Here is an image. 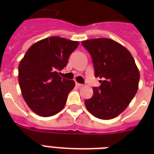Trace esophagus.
<instances>
[{"mask_svg":"<svg viewBox=\"0 0 154 154\" xmlns=\"http://www.w3.org/2000/svg\"><path fill=\"white\" fill-rule=\"evenodd\" d=\"M76 86L78 87V88H82V87H83V85L82 84H80V83H76Z\"/></svg>","mask_w":154,"mask_h":154,"instance_id":"esophagus-1","label":"esophagus"}]
</instances>
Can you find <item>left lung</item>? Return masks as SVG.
Returning a JSON list of instances; mask_svg holds the SVG:
<instances>
[{
	"mask_svg": "<svg viewBox=\"0 0 154 154\" xmlns=\"http://www.w3.org/2000/svg\"><path fill=\"white\" fill-rule=\"evenodd\" d=\"M89 52L95 77L101 85L94 88V96L85 101L91 114L109 120L124 111L138 89L140 72L133 56L118 42L109 38H95L82 42Z\"/></svg>",
	"mask_w": 154,
	"mask_h": 154,
	"instance_id": "left-lung-1",
	"label": "left lung"
}]
</instances>
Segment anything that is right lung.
Segmentation results:
<instances>
[{
  "mask_svg": "<svg viewBox=\"0 0 154 154\" xmlns=\"http://www.w3.org/2000/svg\"><path fill=\"white\" fill-rule=\"evenodd\" d=\"M79 45L60 37L36 42L25 53L18 67L21 94L28 106L41 117H51L65 107L68 95L75 86L73 80L59 76L69 57Z\"/></svg>",
  "mask_w": 154,
  "mask_h": 154,
  "instance_id": "add662e5",
  "label": "right lung"
}]
</instances>
